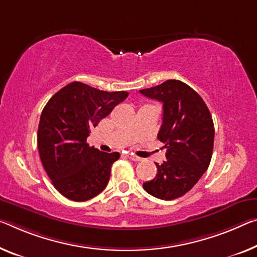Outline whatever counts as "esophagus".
<instances>
[{"label": "esophagus", "mask_w": 257, "mask_h": 257, "mask_svg": "<svg viewBox=\"0 0 257 257\" xmlns=\"http://www.w3.org/2000/svg\"><path fill=\"white\" fill-rule=\"evenodd\" d=\"M127 157H128L130 160H131V161H134V162H139V161H141V157L133 155V154H128Z\"/></svg>", "instance_id": "34e87169"}]
</instances>
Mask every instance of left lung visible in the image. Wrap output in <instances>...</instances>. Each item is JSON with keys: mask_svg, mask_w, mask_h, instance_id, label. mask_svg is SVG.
<instances>
[{"mask_svg": "<svg viewBox=\"0 0 257 257\" xmlns=\"http://www.w3.org/2000/svg\"><path fill=\"white\" fill-rule=\"evenodd\" d=\"M139 92L163 103L157 139L167 148V161L156 163V177L142 186L157 199L175 200L192 189L210 164L214 121L202 97L180 80L171 79Z\"/></svg>", "mask_w": 257, "mask_h": 257, "instance_id": "left-lung-1", "label": "left lung"}]
</instances>
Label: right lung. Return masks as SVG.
I'll return each mask as SVG.
<instances>
[{"label":"right lung","mask_w":257,"mask_h":257,"mask_svg":"<svg viewBox=\"0 0 257 257\" xmlns=\"http://www.w3.org/2000/svg\"><path fill=\"white\" fill-rule=\"evenodd\" d=\"M128 93L104 92L73 81L58 90L42 110L38 148L51 183L68 199L82 202L108 185L119 153H103L86 142L90 128L109 115Z\"/></svg>","instance_id":"1"}]
</instances>
